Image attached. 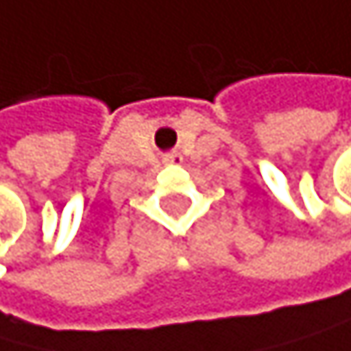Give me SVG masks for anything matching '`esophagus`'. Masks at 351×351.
<instances>
[{
	"instance_id": "esophagus-1",
	"label": "esophagus",
	"mask_w": 351,
	"mask_h": 351,
	"mask_svg": "<svg viewBox=\"0 0 351 351\" xmlns=\"http://www.w3.org/2000/svg\"><path fill=\"white\" fill-rule=\"evenodd\" d=\"M163 161H165V163H176V165H180L184 159H182V154H180L178 150H171V152H167V154L163 156Z\"/></svg>"
}]
</instances>
